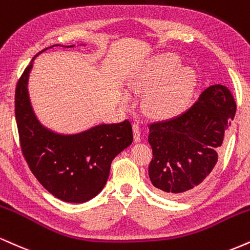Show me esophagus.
Listing matches in <instances>:
<instances>
[{"mask_svg": "<svg viewBox=\"0 0 250 250\" xmlns=\"http://www.w3.org/2000/svg\"><path fill=\"white\" fill-rule=\"evenodd\" d=\"M133 130H134L135 142H140L141 141V128H140V125H138V123H134Z\"/></svg>", "mask_w": 250, "mask_h": 250, "instance_id": "obj_1", "label": "esophagus"}]
</instances>
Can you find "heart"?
I'll use <instances>...</instances> for the list:
<instances>
[{
  "label": "heart",
  "mask_w": 250,
  "mask_h": 250,
  "mask_svg": "<svg viewBox=\"0 0 250 250\" xmlns=\"http://www.w3.org/2000/svg\"><path fill=\"white\" fill-rule=\"evenodd\" d=\"M178 66L179 60L176 57L164 58L148 71L140 91L148 92L154 88L167 79ZM193 83L194 74L191 70L178 72L148 95L146 100V112L157 117H171L179 114L190 100Z\"/></svg>",
  "instance_id": "b5f03b06"
}]
</instances>
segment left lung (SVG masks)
<instances>
[{
    "mask_svg": "<svg viewBox=\"0 0 250 250\" xmlns=\"http://www.w3.org/2000/svg\"><path fill=\"white\" fill-rule=\"evenodd\" d=\"M235 113L236 104L229 89L213 85L184 113L150 123L152 185L170 198L194 190L215 167Z\"/></svg>",
    "mask_w": 250,
    "mask_h": 250,
    "instance_id": "1",
    "label": "left lung"
}]
</instances>
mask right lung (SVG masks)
I'll return each instance as SVG.
<instances>
[{"label":"right lung","instance_id":"add662e5","mask_svg":"<svg viewBox=\"0 0 250 250\" xmlns=\"http://www.w3.org/2000/svg\"><path fill=\"white\" fill-rule=\"evenodd\" d=\"M31 66H26L15 91L22 154L31 172L51 194L67 203H85L104 188L113 159L133 142L131 123L125 120L96 125L77 135L49 130L38 122L30 104L26 85Z\"/></svg>","mask_w":250,"mask_h":250}]
</instances>
